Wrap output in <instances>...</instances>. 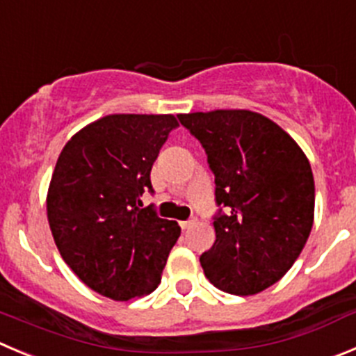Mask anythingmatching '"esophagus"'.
I'll return each instance as SVG.
<instances>
[{
    "mask_svg": "<svg viewBox=\"0 0 356 356\" xmlns=\"http://www.w3.org/2000/svg\"><path fill=\"white\" fill-rule=\"evenodd\" d=\"M195 223H197V219H195V218H191V219H188V221H181V223H179V225H181V228H182V230H188V228H191V227H193Z\"/></svg>",
    "mask_w": 356,
    "mask_h": 356,
    "instance_id": "obj_1",
    "label": "esophagus"
}]
</instances>
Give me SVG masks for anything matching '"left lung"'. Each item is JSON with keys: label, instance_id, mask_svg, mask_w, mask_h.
Listing matches in <instances>:
<instances>
[{"label": "left lung", "instance_id": "obj_1", "mask_svg": "<svg viewBox=\"0 0 356 356\" xmlns=\"http://www.w3.org/2000/svg\"><path fill=\"white\" fill-rule=\"evenodd\" d=\"M177 118L200 140L214 174L219 211L214 244L200 257L205 277L227 293H260L290 270L313 228L309 159L281 126L258 112Z\"/></svg>", "mask_w": 356, "mask_h": 356}]
</instances>
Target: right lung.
Here are the masks:
<instances>
[{"instance_id": "add662e5", "label": "right lung", "mask_w": 356, "mask_h": 356, "mask_svg": "<svg viewBox=\"0 0 356 356\" xmlns=\"http://www.w3.org/2000/svg\"><path fill=\"white\" fill-rule=\"evenodd\" d=\"M172 114H112L66 142L47 193V218L63 260L86 286L112 300L149 295L161 283L181 235L140 197L152 191L151 168Z\"/></svg>"}]
</instances>
